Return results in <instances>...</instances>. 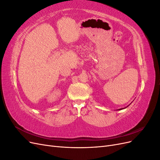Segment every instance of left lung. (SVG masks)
I'll return each mask as SVG.
<instances>
[{
  "label": "left lung",
  "instance_id": "8db88e82",
  "mask_svg": "<svg viewBox=\"0 0 160 160\" xmlns=\"http://www.w3.org/2000/svg\"><path fill=\"white\" fill-rule=\"evenodd\" d=\"M124 109V108H122V109H118V110H122V109Z\"/></svg>",
  "mask_w": 160,
  "mask_h": 160
}]
</instances>
